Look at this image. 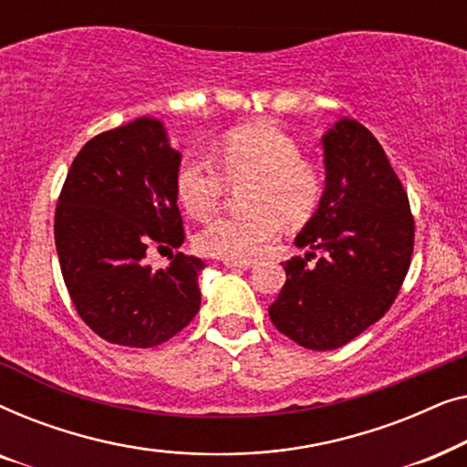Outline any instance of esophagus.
<instances>
[{"label":"esophagus","mask_w":467,"mask_h":467,"mask_svg":"<svg viewBox=\"0 0 467 467\" xmlns=\"http://www.w3.org/2000/svg\"><path fill=\"white\" fill-rule=\"evenodd\" d=\"M223 264H225L227 267H240V270H251V267H253V261H229V259H225Z\"/></svg>","instance_id":"obj_1"}]
</instances>
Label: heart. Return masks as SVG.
<instances>
[{"label": "heart", "instance_id": "heart-1", "mask_svg": "<svg viewBox=\"0 0 467 467\" xmlns=\"http://www.w3.org/2000/svg\"><path fill=\"white\" fill-rule=\"evenodd\" d=\"M221 165L232 182H253L246 193L251 213L216 216L195 234V248L206 257L248 261L264 251L285 225H299L315 213L323 182L302 161L297 144L272 125L238 130L221 146ZM225 178L202 157H187L176 171V193L184 210L206 219L221 206Z\"/></svg>", "mask_w": 467, "mask_h": 467}]
</instances>
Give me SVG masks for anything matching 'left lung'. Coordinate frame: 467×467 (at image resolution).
<instances>
[{
    "label": "left lung",
    "instance_id": "1",
    "mask_svg": "<svg viewBox=\"0 0 467 467\" xmlns=\"http://www.w3.org/2000/svg\"><path fill=\"white\" fill-rule=\"evenodd\" d=\"M325 189L296 235L322 253L286 261V283L270 318L299 347L334 350L391 308L410 267L414 219L398 174L372 133L340 119L323 133Z\"/></svg>",
    "mask_w": 467,
    "mask_h": 467
}]
</instances>
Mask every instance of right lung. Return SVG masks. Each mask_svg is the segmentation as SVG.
I'll return each mask as SVG.
<instances>
[{
	"label": "right lung",
	"instance_id": "1",
	"mask_svg": "<svg viewBox=\"0 0 467 467\" xmlns=\"http://www.w3.org/2000/svg\"><path fill=\"white\" fill-rule=\"evenodd\" d=\"M171 149L159 119L140 117L82 146L55 213V244L74 308L112 344L150 348L197 315L202 259L176 253L152 270L146 248L184 242Z\"/></svg>",
	"mask_w": 467,
	"mask_h": 467
}]
</instances>
